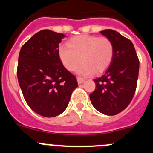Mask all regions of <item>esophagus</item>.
Wrapping results in <instances>:
<instances>
[{"label":"esophagus","instance_id":"34e87169","mask_svg":"<svg viewBox=\"0 0 153 153\" xmlns=\"http://www.w3.org/2000/svg\"><path fill=\"white\" fill-rule=\"evenodd\" d=\"M85 80H86V79H85L84 78L79 77V76H78V77H77V82H78V83H79V84H81V83H84Z\"/></svg>","mask_w":153,"mask_h":153}]
</instances>
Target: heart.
<instances>
[{"label":"heart","mask_w":153,"mask_h":153,"mask_svg":"<svg viewBox=\"0 0 153 153\" xmlns=\"http://www.w3.org/2000/svg\"><path fill=\"white\" fill-rule=\"evenodd\" d=\"M58 55L64 67L73 71L77 69L81 75L101 74L108 68L114 56V45L107 37L79 35L70 40L68 45H60Z\"/></svg>","instance_id":"heart-1"}]
</instances>
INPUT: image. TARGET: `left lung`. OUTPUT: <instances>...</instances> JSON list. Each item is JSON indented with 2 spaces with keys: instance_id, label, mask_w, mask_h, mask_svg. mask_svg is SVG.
<instances>
[{
  "instance_id": "obj_1",
  "label": "left lung",
  "mask_w": 153,
  "mask_h": 153,
  "mask_svg": "<svg viewBox=\"0 0 153 153\" xmlns=\"http://www.w3.org/2000/svg\"><path fill=\"white\" fill-rule=\"evenodd\" d=\"M100 33L113 43L114 56L104 74L93 79L96 89L90 98L99 112L113 116L124 110L134 97L140 60L129 39L113 30H104Z\"/></svg>"
}]
</instances>
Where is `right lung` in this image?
Segmentation results:
<instances>
[{
    "mask_svg": "<svg viewBox=\"0 0 153 153\" xmlns=\"http://www.w3.org/2000/svg\"><path fill=\"white\" fill-rule=\"evenodd\" d=\"M63 33L43 30L22 46L17 79L27 103L42 117H54L67 107L74 89L75 76L63 67L58 55Z\"/></svg>",
    "mask_w": 153,
    "mask_h": 153,
    "instance_id": "1",
    "label": "right lung"
}]
</instances>
